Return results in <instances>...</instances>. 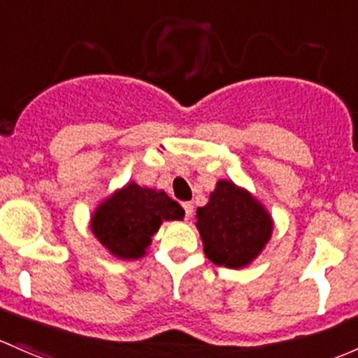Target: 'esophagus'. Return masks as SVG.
<instances>
[{
  "mask_svg": "<svg viewBox=\"0 0 358 358\" xmlns=\"http://www.w3.org/2000/svg\"><path fill=\"white\" fill-rule=\"evenodd\" d=\"M183 209H185V216L192 217V214H194V204L192 202H183Z\"/></svg>",
  "mask_w": 358,
  "mask_h": 358,
  "instance_id": "1",
  "label": "esophagus"
}]
</instances>
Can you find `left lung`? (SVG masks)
I'll return each instance as SVG.
<instances>
[{
  "mask_svg": "<svg viewBox=\"0 0 358 358\" xmlns=\"http://www.w3.org/2000/svg\"><path fill=\"white\" fill-rule=\"evenodd\" d=\"M195 224L206 257L229 269L250 264L273 233V220L264 206L228 180L216 183L208 204L197 209Z\"/></svg>",
  "mask_w": 358,
  "mask_h": 358,
  "instance_id": "obj_1",
  "label": "left lung"
}]
</instances>
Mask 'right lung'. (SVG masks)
Returning <instances> with one entry per match:
<instances>
[{"label":"right lung","mask_w":358,"mask_h":358,"mask_svg":"<svg viewBox=\"0 0 358 358\" xmlns=\"http://www.w3.org/2000/svg\"><path fill=\"white\" fill-rule=\"evenodd\" d=\"M183 216L185 210L166 192L130 182L97 206L90 229L115 257L141 259L163 221H180Z\"/></svg>","instance_id":"obj_1"}]
</instances>
